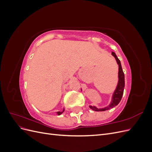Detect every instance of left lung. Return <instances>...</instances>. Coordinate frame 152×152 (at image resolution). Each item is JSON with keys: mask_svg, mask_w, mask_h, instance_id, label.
Here are the masks:
<instances>
[{"mask_svg": "<svg viewBox=\"0 0 152 152\" xmlns=\"http://www.w3.org/2000/svg\"><path fill=\"white\" fill-rule=\"evenodd\" d=\"M112 56H113L115 58L117 63L118 65V84L116 87L114 93L112 96V100L110 104L103 108H96L94 106H89V108L92 109L94 111L96 112H103L105 111V110H108L111 109L113 107L117 106L119 103H120L121 100L122 99V95L124 93V87H125V79H124V73L123 72L122 66H121V63L120 60H119L118 58H117V55L115 53L112 52Z\"/></svg>", "mask_w": 152, "mask_h": 152, "instance_id": "1", "label": "left lung"}]
</instances>
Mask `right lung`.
I'll use <instances>...</instances> for the list:
<instances>
[{
    "mask_svg": "<svg viewBox=\"0 0 152 152\" xmlns=\"http://www.w3.org/2000/svg\"><path fill=\"white\" fill-rule=\"evenodd\" d=\"M64 110H65V109H63V110L62 112H57V114H58V115H61V113H63V112H64Z\"/></svg>",
    "mask_w": 152,
    "mask_h": 152,
    "instance_id": "right-lung-1",
    "label": "right lung"
}]
</instances>
